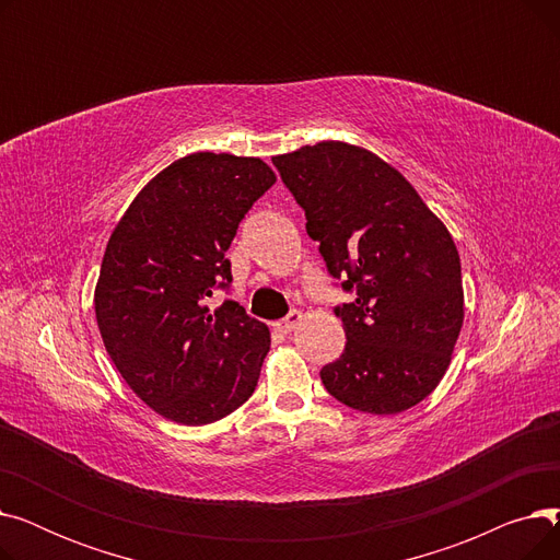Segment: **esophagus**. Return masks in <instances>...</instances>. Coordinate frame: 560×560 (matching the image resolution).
<instances>
[{
    "label": "esophagus",
    "instance_id": "obj_1",
    "mask_svg": "<svg viewBox=\"0 0 560 560\" xmlns=\"http://www.w3.org/2000/svg\"><path fill=\"white\" fill-rule=\"evenodd\" d=\"M302 322V313L300 311H290L281 322H277V329L281 331V334H290L292 329H298V325Z\"/></svg>",
    "mask_w": 560,
    "mask_h": 560
}]
</instances>
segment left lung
I'll list each match as a JSON object with an SVG mask.
<instances>
[{"label":"left lung","mask_w":560,"mask_h":560,"mask_svg":"<svg viewBox=\"0 0 560 560\" xmlns=\"http://www.w3.org/2000/svg\"><path fill=\"white\" fill-rule=\"evenodd\" d=\"M272 163L304 209L327 272L354 295L334 308L347 345L319 370L322 384L363 413L420 404L445 376L463 327L450 231L395 167L361 147L327 140Z\"/></svg>","instance_id":"1"}]
</instances>
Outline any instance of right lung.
I'll return each instance as SVG.
<instances>
[{
  "label": "right lung",
  "mask_w": 560,
  "mask_h": 560,
  "mask_svg": "<svg viewBox=\"0 0 560 560\" xmlns=\"http://www.w3.org/2000/svg\"><path fill=\"white\" fill-rule=\"evenodd\" d=\"M277 182L260 159L197 152L159 172L117 222L95 288L104 347L159 416L211 424L243 406L270 331L229 292L224 256L254 201Z\"/></svg>",
  "instance_id": "add662e5"
}]
</instances>
